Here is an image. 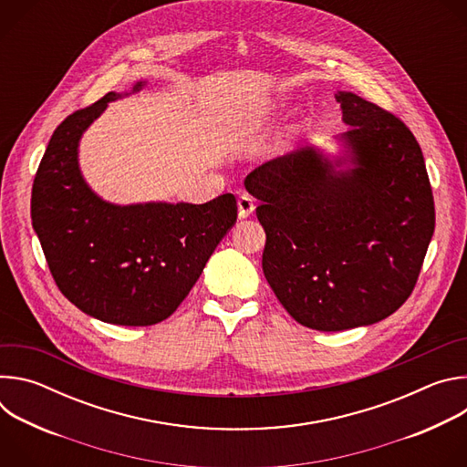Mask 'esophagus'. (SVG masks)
<instances>
[{"label": "esophagus", "mask_w": 467, "mask_h": 467, "mask_svg": "<svg viewBox=\"0 0 467 467\" xmlns=\"http://www.w3.org/2000/svg\"><path fill=\"white\" fill-rule=\"evenodd\" d=\"M253 211H254V199L249 193H242L238 197V216L247 218L253 214Z\"/></svg>", "instance_id": "obj_1"}]
</instances>
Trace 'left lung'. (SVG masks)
I'll list each match as a JSON object with an SVG mask.
<instances>
[{
  "label": "left lung",
  "mask_w": 467,
  "mask_h": 467,
  "mask_svg": "<svg viewBox=\"0 0 467 467\" xmlns=\"http://www.w3.org/2000/svg\"><path fill=\"white\" fill-rule=\"evenodd\" d=\"M355 168L303 148L245 177L260 199L262 270L286 312L323 332L377 323L412 294L436 214L421 148L401 118L340 92Z\"/></svg>",
  "instance_id": "left-lung-1"
}]
</instances>
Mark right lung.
<instances>
[{
  "instance_id": "right-lung-1",
  "label": "right lung",
  "mask_w": 467,
  "mask_h": 467,
  "mask_svg": "<svg viewBox=\"0 0 467 467\" xmlns=\"http://www.w3.org/2000/svg\"><path fill=\"white\" fill-rule=\"evenodd\" d=\"M116 98L103 96L53 130L33 181L31 220L66 299L105 323L144 327L164 321L184 301L238 207L233 193L203 205L101 202L81 177L78 144Z\"/></svg>"
}]
</instances>
